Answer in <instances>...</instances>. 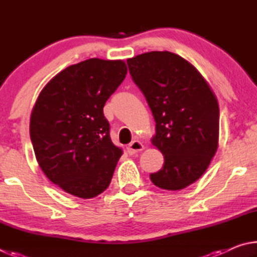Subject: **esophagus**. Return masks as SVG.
<instances>
[{
    "mask_svg": "<svg viewBox=\"0 0 257 257\" xmlns=\"http://www.w3.org/2000/svg\"><path fill=\"white\" fill-rule=\"evenodd\" d=\"M143 150H144V145H143L139 141H133L129 144V146L127 147V151H128L129 155L136 154V153H138V152H141Z\"/></svg>",
    "mask_w": 257,
    "mask_h": 257,
    "instance_id": "1",
    "label": "esophagus"
}]
</instances>
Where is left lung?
Wrapping results in <instances>:
<instances>
[{"instance_id":"8db88e82","label":"left lung","mask_w":257,"mask_h":257,"mask_svg":"<svg viewBox=\"0 0 257 257\" xmlns=\"http://www.w3.org/2000/svg\"><path fill=\"white\" fill-rule=\"evenodd\" d=\"M127 63L156 122L152 144L164 156L151 180L162 189H184L202 177L217 150L215 95L193 64L171 52H147Z\"/></svg>"}]
</instances>
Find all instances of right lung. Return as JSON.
Here are the masks:
<instances>
[{"instance_id":"right-lung-1","label":"right lung","mask_w":257,"mask_h":257,"mask_svg":"<svg viewBox=\"0 0 257 257\" xmlns=\"http://www.w3.org/2000/svg\"><path fill=\"white\" fill-rule=\"evenodd\" d=\"M127 75L121 60L89 59L47 82L30 115V139L45 176L61 189L93 198L110 185L122 150L113 144L104 104Z\"/></svg>"}]
</instances>
